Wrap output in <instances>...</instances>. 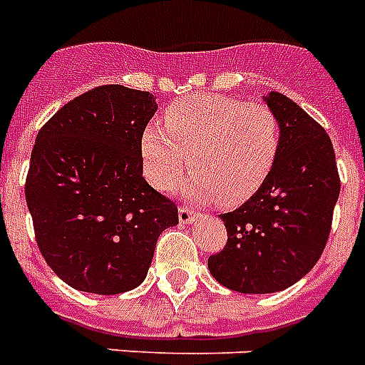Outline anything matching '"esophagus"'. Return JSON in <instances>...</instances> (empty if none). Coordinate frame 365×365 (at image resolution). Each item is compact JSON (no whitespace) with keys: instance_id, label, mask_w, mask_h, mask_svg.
Listing matches in <instances>:
<instances>
[{"instance_id":"obj_1","label":"esophagus","mask_w":365,"mask_h":365,"mask_svg":"<svg viewBox=\"0 0 365 365\" xmlns=\"http://www.w3.org/2000/svg\"><path fill=\"white\" fill-rule=\"evenodd\" d=\"M178 217H180V223H191L195 220H199V212L191 210L187 206H180L178 208Z\"/></svg>"}]
</instances>
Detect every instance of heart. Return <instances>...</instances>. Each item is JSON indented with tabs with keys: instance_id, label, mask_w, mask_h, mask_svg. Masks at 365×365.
I'll return each mask as SVG.
<instances>
[{
	"instance_id": "1",
	"label": "heart",
	"mask_w": 365,
	"mask_h": 365,
	"mask_svg": "<svg viewBox=\"0 0 365 365\" xmlns=\"http://www.w3.org/2000/svg\"><path fill=\"white\" fill-rule=\"evenodd\" d=\"M140 145L145 176L157 189H170L189 165L193 172L185 187L189 199L239 206L271 174L280 148V125L265 104L195 94L166 110L165 126H145Z\"/></svg>"
}]
</instances>
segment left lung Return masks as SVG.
I'll list each match as a JSON object with an SVG mask.
<instances>
[{
    "label": "left lung",
    "mask_w": 365,
    "mask_h": 365,
    "mask_svg": "<svg viewBox=\"0 0 365 365\" xmlns=\"http://www.w3.org/2000/svg\"><path fill=\"white\" fill-rule=\"evenodd\" d=\"M265 102L280 125L277 160L254 197L222 214L227 244L208 257L212 277L240 294L282 292L317 265L341 191L322 126L284 94Z\"/></svg>",
    "instance_id": "1"
}]
</instances>
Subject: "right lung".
<instances>
[{
	"label": "right lung",
	"instance_id": "obj_1",
	"mask_svg": "<svg viewBox=\"0 0 365 365\" xmlns=\"http://www.w3.org/2000/svg\"><path fill=\"white\" fill-rule=\"evenodd\" d=\"M153 94L102 85L62 106L36 138L26 202L39 252L68 286L115 295L143 282L174 200L142 176Z\"/></svg>",
	"mask_w": 365,
	"mask_h": 365
}]
</instances>
